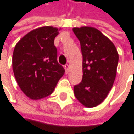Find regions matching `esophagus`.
I'll list each match as a JSON object with an SVG mask.
<instances>
[{
    "label": "esophagus",
    "instance_id": "34e87169",
    "mask_svg": "<svg viewBox=\"0 0 134 134\" xmlns=\"http://www.w3.org/2000/svg\"><path fill=\"white\" fill-rule=\"evenodd\" d=\"M64 69H65V71H66V73L68 74V71H69V65H68V64H66V65H64Z\"/></svg>",
    "mask_w": 134,
    "mask_h": 134
}]
</instances>
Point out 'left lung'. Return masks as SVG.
<instances>
[{
  "label": "left lung",
  "instance_id": "8db88e82",
  "mask_svg": "<svg viewBox=\"0 0 134 134\" xmlns=\"http://www.w3.org/2000/svg\"><path fill=\"white\" fill-rule=\"evenodd\" d=\"M82 54V80L74 86L75 96L84 106L102 103L114 84L119 54L114 44L93 27L73 28Z\"/></svg>",
  "mask_w": 134,
  "mask_h": 134
}]
</instances>
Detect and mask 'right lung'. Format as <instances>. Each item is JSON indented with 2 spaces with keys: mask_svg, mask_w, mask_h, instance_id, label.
Masks as SVG:
<instances>
[{
  "mask_svg": "<svg viewBox=\"0 0 134 134\" xmlns=\"http://www.w3.org/2000/svg\"><path fill=\"white\" fill-rule=\"evenodd\" d=\"M57 28L43 26L26 34L16 44L12 68L16 82L26 96L39 100L50 95L65 70L57 61L54 39Z\"/></svg>",
  "mask_w": 134,
  "mask_h": 134,
  "instance_id": "1",
  "label": "right lung"
}]
</instances>
